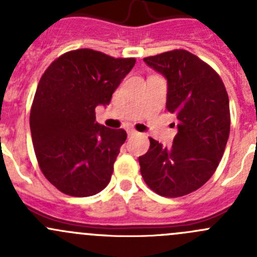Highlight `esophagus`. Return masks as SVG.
Instances as JSON below:
<instances>
[{"label":"esophagus","instance_id":"34e87169","mask_svg":"<svg viewBox=\"0 0 257 257\" xmlns=\"http://www.w3.org/2000/svg\"><path fill=\"white\" fill-rule=\"evenodd\" d=\"M126 133H128V137H132V136H137V134H138V132L134 131V129H128V131H126Z\"/></svg>","mask_w":257,"mask_h":257}]
</instances>
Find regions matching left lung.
I'll return each mask as SVG.
<instances>
[{"label":"left lung","instance_id":"obj_1","mask_svg":"<svg viewBox=\"0 0 257 257\" xmlns=\"http://www.w3.org/2000/svg\"><path fill=\"white\" fill-rule=\"evenodd\" d=\"M144 62L168 80L167 109L178 133L164 148L150 139L139 157L141 173L154 193L179 198L198 190L216 170L230 134L229 97L219 74L199 57L174 49Z\"/></svg>","mask_w":257,"mask_h":257}]
</instances>
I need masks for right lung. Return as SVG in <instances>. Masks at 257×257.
Masks as SVG:
<instances>
[{
	"instance_id": "1",
	"label": "right lung",
	"mask_w": 257,
	"mask_h": 257,
	"mask_svg": "<svg viewBox=\"0 0 257 257\" xmlns=\"http://www.w3.org/2000/svg\"><path fill=\"white\" fill-rule=\"evenodd\" d=\"M136 58L82 48L54 59L37 85L30 114L32 143L46 179L59 191L84 198L109 184L124 129L95 121Z\"/></svg>"
}]
</instances>
